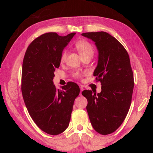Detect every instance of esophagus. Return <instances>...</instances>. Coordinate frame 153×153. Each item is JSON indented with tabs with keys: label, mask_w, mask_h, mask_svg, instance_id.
<instances>
[{
	"label": "esophagus",
	"mask_w": 153,
	"mask_h": 153,
	"mask_svg": "<svg viewBox=\"0 0 153 153\" xmlns=\"http://www.w3.org/2000/svg\"><path fill=\"white\" fill-rule=\"evenodd\" d=\"M83 87H80V95H82V92L83 91Z\"/></svg>",
	"instance_id": "obj_1"
}]
</instances>
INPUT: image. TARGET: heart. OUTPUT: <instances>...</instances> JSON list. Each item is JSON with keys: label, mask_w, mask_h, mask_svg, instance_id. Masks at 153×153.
Wrapping results in <instances>:
<instances>
[{"label": "heart", "mask_w": 153, "mask_h": 153, "mask_svg": "<svg viewBox=\"0 0 153 153\" xmlns=\"http://www.w3.org/2000/svg\"><path fill=\"white\" fill-rule=\"evenodd\" d=\"M75 47L78 51V53L83 58L86 56H93L94 54L93 47L90 43L85 40H79L76 42L75 44ZM67 51H64L60 56V61L63 62L66 59ZM73 76L76 79H80L82 77V75L79 71H75L73 74Z\"/></svg>", "instance_id": "b5f03b06"}]
</instances>
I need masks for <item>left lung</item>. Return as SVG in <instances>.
Listing matches in <instances>:
<instances>
[{"instance_id": "1", "label": "left lung", "mask_w": 153, "mask_h": 153, "mask_svg": "<svg viewBox=\"0 0 153 153\" xmlns=\"http://www.w3.org/2000/svg\"><path fill=\"white\" fill-rule=\"evenodd\" d=\"M95 43L98 64L93 76L101 83V92L84 90L86 107L94 129L102 135L115 131L121 126L131 105L134 87V74L128 52L106 32L82 34Z\"/></svg>"}]
</instances>
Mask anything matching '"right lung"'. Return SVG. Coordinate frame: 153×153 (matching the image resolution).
<instances>
[{
	"label": "right lung",
	"instance_id": "1",
	"mask_svg": "<svg viewBox=\"0 0 153 153\" xmlns=\"http://www.w3.org/2000/svg\"><path fill=\"white\" fill-rule=\"evenodd\" d=\"M75 35H41L29 45L23 60L21 87L25 105L36 125L50 135L66 130L80 91L76 83L68 82L59 90L53 82L64 48Z\"/></svg>",
	"mask_w": 153,
	"mask_h": 153
}]
</instances>
